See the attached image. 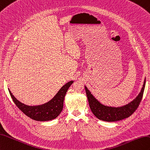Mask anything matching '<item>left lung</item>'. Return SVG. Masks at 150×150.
I'll use <instances>...</instances> for the list:
<instances>
[{"mask_svg":"<svg viewBox=\"0 0 150 150\" xmlns=\"http://www.w3.org/2000/svg\"><path fill=\"white\" fill-rule=\"evenodd\" d=\"M145 84L146 79L144 81L141 92L139 93L136 98L127 105L118 107L103 105L92 95L86 86L84 87L90 109H91L93 114L100 120L112 122V121H120L125 119V118L128 117L135 112L142 100L144 91Z\"/></svg>","mask_w":150,"mask_h":150,"instance_id":"left-lung-1","label":"left lung"}]
</instances>
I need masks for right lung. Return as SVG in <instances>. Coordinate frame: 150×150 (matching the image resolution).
Segmentation results:
<instances>
[{
  "label": "right lung",
  "instance_id": "add662e5",
  "mask_svg": "<svg viewBox=\"0 0 150 150\" xmlns=\"http://www.w3.org/2000/svg\"><path fill=\"white\" fill-rule=\"evenodd\" d=\"M73 83L74 81H71L64 84L49 102L42 105L34 106L27 105L20 102L13 95L9 89L8 90L14 103L26 116L36 121H46L54 120L60 114L63 109L66 93Z\"/></svg>",
  "mask_w": 150,
  "mask_h": 150
}]
</instances>
